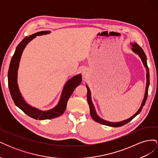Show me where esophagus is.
Listing matches in <instances>:
<instances>
[{
  "mask_svg": "<svg viewBox=\"0 0 158 158\" xmlns=\"http://www.w3.org/2000/svg\"><path fill=\"white\" fill-rule=\"evenodd\" d=\"M82 74L83 75H85V74L87 73V70H86V69H83L82 70Z\"/></svg>",
  "mask_w": 158,
  "mask_h": 158,
  "instance_id": "34e87169",
  "label": "esophagus"
}]
</instances>
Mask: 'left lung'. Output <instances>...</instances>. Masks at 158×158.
<instances>
[{"label":"left lung","mask_w":158,"mask_h":158,"mask_svg":"<svg viewBox=\"0 0 158 158\" xmlns=\"http://www.w3.org/2000/svg\"><path fill=\"white\" fill-rule=\"evenodd\" d=\"M130 44L132 46V48H131L132 51L134 52H135V54L138 55V56H140V58L141 59L142 63H143V64H144V67L146 69V91H145L144 99H143V100H142V102L141 103V106H140V108L138 109V111L135 114H134L132 117H131L130 118H128L125 119V120L119 121V122L107 121L106 120H104V119L100 117H99V115L96 113V111H95L94 105V103H92V96H91L90 89H89V87L88 86V85L85 84V85H86V88H87V90H88L87 99H88V104H89L91 116H92V118L95 122H97V123H100V124H102V125H107V126L112 127H119L123 126L124 125H125V124L128 123V122H130L132 120V119H133L136 115H138V114L141 112L142 109V107L144 106V104L146 102V99H147V97H148V88H149V85H150V73H149V69H148V64H147V58H146V56L144 53V51H143V49L136 44V43H134V44H132V43H131Z\"/></svg>","instance_id":"obj_1"}]
</instances>
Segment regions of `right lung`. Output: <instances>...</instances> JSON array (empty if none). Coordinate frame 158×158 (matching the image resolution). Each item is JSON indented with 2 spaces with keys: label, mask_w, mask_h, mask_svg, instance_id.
<instances>
[{
  "label": "right lung",
  "mask_w": 158,
  "mask_h": 158,
  "mask_svg": "<svg viewBox=\"0 0 158 158\" xmlns=\"http://www.w3.org/2000/svg\"><path fill=\"white\" fill-rule=\"evenodd\" d=\"M50 33V31H42L37 32L28 37H26L17 46L11 59L8 73V88L10 89V95L14 103L28 116L34 119H37H37H39V120L51 119L58 117L61 114H63L65 111L67 102L70 95L74 92V89L82 82V75L81 74L75 75L73 77L70 78L64 85L58 103L53 108L47 110V111H42V110L30 106L23 99L20 89H19L17 82L18 70L19 65H20L22 52L26 48V45L32 40L35 38L36 36L47 35Z\"/></svg>",
  "instance_id": "add662e5"
}]
</instances>
